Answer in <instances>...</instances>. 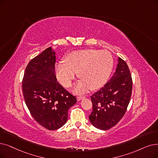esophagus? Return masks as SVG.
<instances>
[{"mask_svg":"<svg viewBox=\"0 0 158 158\" xmlns=\"http://www.w3.org/2000/svg\"><path fill=\"white\" fill-rule=\"evenodd\" d=\"M84 98H85V96H77V101H81V99H83Z\"/></svg>","mask_w":158,"mask_h":158,"instance_id":"esophagus-1","label":"esophagus"}]
</instances>
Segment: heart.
I'll list each match as a JSON object with an SVG mask.
<instances>
[{"instance_id": "b5f03b06", "label": "heart", "mask_w": 158, "mask_h": 158, "mask_svg": "<svg viewBox=\"0 0 158 158\" xmlns=\"http://www.w3.org/2000/svg\"><path fill=\"white\" fill-rule=\"evenodd\" d=\"M113 64L112 56L107 50L74 51L68 55L64 63L56 65V74L60 84L68 88L78 73L81 80L75 90L84 92L89 88L95 90L103 85L111 73Z\"/></svg>"}]
</instances>
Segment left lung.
Segmentation results:
<instances>
[{
	"label": "left lung",
	"instance_id": "1",
	"mask_svg": "<svg viewBox=\"0 0 158 158\" xmlns=\"http://www.w3.org/2000/svg\"><path fill=\"white\" fill-rule=\"evenodd\" d=\"M132 90V79L128 66L119 57L112 78L90 97L92 112L89 119L92 124L103 130L117 125L127 111Z\"/></svg>",
	"mask_w": 158,
	"mask_h": 158
}]
</instances>
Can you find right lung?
Instances as JSON below:
<instances>
[{
  "instance_id": "1",
  "label": "right lung",
  "mask_w": 158,
  "mask_h": 158,
  "mask_svg": "<svg viewBox=\"0 0 158 158\" xmlns=\"http://www.w3.org/2000/svg\"><path fill=\"white\" fill-rule=\"evenodd\" d=\"M56 56L48 48L27 65L23 79L24 99L31 115L39 125L54 130L67 121L68 110L76 103L75 96L57 81Z\"/></svg>"
}]
</instances>
